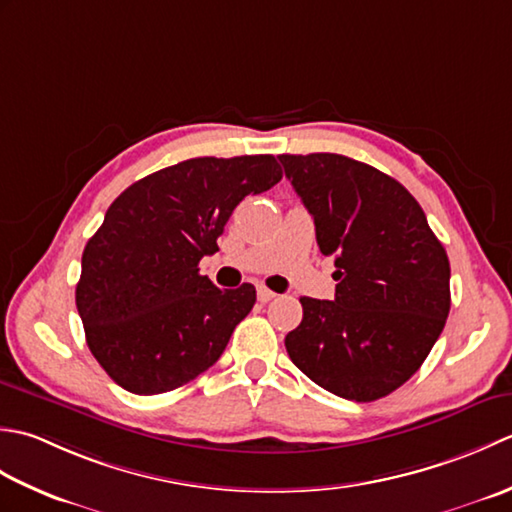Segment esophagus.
<instances>
[{
    "instance_id": "obj_1",
    "label": "esophagus",
    "mask_w": 512,
    "mask_h": 512,
    "mask_svg": "<svg viewBox=\"0 0 512 512\" xmlns=\"http://www.w3.org/2000/svg\"><path fill=\"white\" fill-rule=\"evenodd\" d=\"M256 294H258V300L260 302H269L271 298H276V294L271 289H267V287H263V285H258V289H256Z\"/></svg>"
}]
</instances>
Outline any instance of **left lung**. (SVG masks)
<instances>
[{
    "instance_id": "8db88e82",
    "label": "left lung",
    "mask_w": 512,
    "mask_h": 512,
    "mask_svg": "<svg viewBox=\"0 0 512 512\" xmlns=\"http://www.w3.org/2000/svg\"><path fill=\"white\" fill-rule=\"evenodd\" d=\"M336 258V298H300L291 362L344 400L373 402L411 378L451 309V265L420 203L389 174L342 154H280Z\"/></svg>"
}]
</instances>
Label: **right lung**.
<instances>
[{
	"mask_svg": "<svg viewBox=\"0 0 512 512\" xmlns=\"http://www.w3.org/2000/svg\"><path fill=\"white\" fill-rule=\"evenodd\" d=\"M283 179L271 154L201 156L132 183L81 256L86 340L125 391L179 389L221 358L256 302L254 285L218 289L198 260L218 252L234 207Z\"/></svg>",
	"mask_w": 512,
	"mask_h": 512,
	"instance_id": "right-lung-1",
	"label": "right lung"
}]
</instances>
